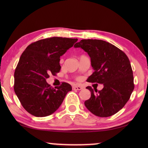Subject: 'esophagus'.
Returning a JSON list of instances; mask_svg holds the SVG:
<instances>
[{
  "label": "esophagus",
  "mask_w": 148,
  "mask_h": 148,
  "mask_svg": "<svg viewBox=\"0 0 148 148\" xmlns=\"http://www.w3.org/2000/svg\"><path fill=\"white\" fill-rule=\"evenodd\" d=\"M82 89V87L80 86H73V90H81Z\"/></svg>",
  "instance_id": "34e87169"
}]
</instances>
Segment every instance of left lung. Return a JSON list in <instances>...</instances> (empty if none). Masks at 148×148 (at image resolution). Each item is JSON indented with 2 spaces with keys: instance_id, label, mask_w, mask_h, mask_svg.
I'll return each mask as SVG.
<instances>
[{
  "instance_id": "8db88e82",
  "label": "left lung",
  "mask_w": 148,
  "mask_h": 148,
  "mask_svg": "<svg viewBox=\"0 0 148 148\" xmlns=\"http://www.w3.org/2000/svg\"><path fill=\"white\" fill-rule=\"evenodd\" d=\"M90 56L94 71L88 82L103 84L102 90L92 87L87 89L91 97L85 106L92 114L108 117L122 109L134 90L133 71L129 58L124 52L108 42L101 40H82L75 44Z\"/></svg>"
}]
</instances>
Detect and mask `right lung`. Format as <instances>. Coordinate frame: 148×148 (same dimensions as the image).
<instances>
[{
    "mask_svg": "<svg viewBox=\"0 0 148 148\" xmlns=\"http://www.w3.org/2000/svg\"><path fill=\"white\" fill-rule=\"evenodd\" d=\"M77 41L61 37L46 38L29 44L22 53L14 73V90L29 114L37 117L52 114L72 90L65 82L52 88L46 79L49 74L54 75L60 71V57Z\"/></svg>",
    "mask_w": 148,
    "mask_h": 148,
    "instance_id": "obj_1",
    "label": "right lung"
}]
</instances>
